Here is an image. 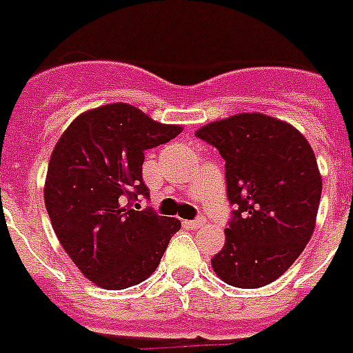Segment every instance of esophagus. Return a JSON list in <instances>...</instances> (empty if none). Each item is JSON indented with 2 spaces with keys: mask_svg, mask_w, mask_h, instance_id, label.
I'll return each mask as SVG.
<instances>
[{
  "mask_svg": "<svg viewBox=\"0 0 353 353\" xmlns=\"http://www.w3.org/2000/svg\"><path fill=\"white\" fill-rule=\"evenodd\" d=\"M205 223H206L205 217L199 216V217H197V219H194V221H185V223H183V225L188 226V228H201V226L205 225Z\"/></svg>",
  "mask_w": 353,
  "mask_h": 353,
  "instance_id": "esophagus-1",
  "label": "esophagus"
}]
</instances>
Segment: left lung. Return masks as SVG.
<instances>
[{
    "instance_id": "left-lung-1",
    "label": "left lung",
    "mask_w": 353,
    "mask_h": 353,
    "mask_svg": "<svg viewBox=\"0 0 353 353\" xmlns=\"http://www.w3.org/2000/svg\"><path fill=\"white\" fill-rule=\"evenodd\" d=\"M196 137L225 159L226 194L236 206L212 268L232 286L270 285L301 256L316 226L323 179L310 143L288 123L257 112L210 123Z\"/></svg>"
}]
</instances>
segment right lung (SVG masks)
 I'll return each mask as SVG.
<instances>
[{
  "mask_svg": "<svg viewBox=\"0 0 353 353\" xmlns=\"http://www.w3.org/2000/svg\"><path fill=\"white\" fill-rule=\"evenodd\" d=\"M127 103L77 116L54 147L45 206L57 239L85 277L107 290L139 285L154 274L179 219L136 210L148 197L145 150L181 134Z\"/></svg>",
  "mask_w": 353,
  "mask_h": 353,
  "instance_id": "add662e5",
  "label": "right lung"
}]
</instances>
